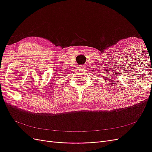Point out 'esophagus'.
I'll use <instances>...</instances> for the list:
<instances>
[{
	"mask_svg": "<svg viewBox=\"0 0 152 152\" xmlns=\"http://www.w3.org/2000/svg\"><path fill=\"white\" fill-rule=\"evenodd\" d=\"M85 65H80L79 67V70H84L85 69H86V66H84Z\"/></svg>",
	"mask_w": 152,
	"mask_h": 152,
	"instance_id": "esophagus-1",
	"label": "esophagus"
}]
</instances>
